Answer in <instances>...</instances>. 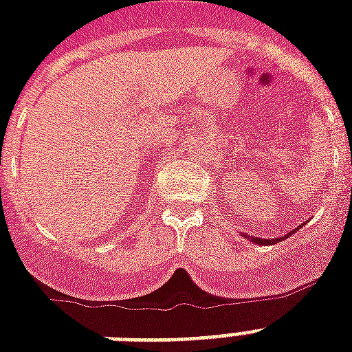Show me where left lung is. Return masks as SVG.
I'll use <instances>...</instances> for the list:
<instances>
[{"mask_svg": "<svg viewBox=\"0 0 352 352\" xmlns=\"http://www.w3.org/2000/svg\"><path fill=\"white\" fill-rule=\"evenodd\" d=\"M295 231H291V233H287V235H285V236H278V239H270V241H267V239H251V241H255L256 244H260V245H271V244H276V242H282V241H284V239H287V236L293 235Z\"/></svg>", "mask_w": 352, "mask_h": 352, "instance_id": "obj_1", "label": "left lung"}]
</instances>
